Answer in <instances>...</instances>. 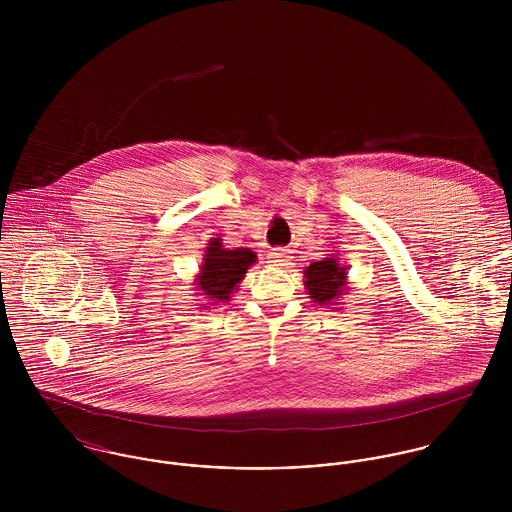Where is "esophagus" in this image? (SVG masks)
<instances>
[{
  "label": "esophagus",
  "instance_id": "34e87169",
  "mask_svg": "<svg viewBox=\"0 0 512 512\" xmlns=\"http://www.w3.org/2000/svg\"><path fill=\"white\" fill-rule=\"evenodd\" d=\"M290 260H292V256H290V252L284 250V248H276V250H272V252L268 254V264H270V266H288Z\"/></svg>",
  "mask_w": 512,
  "mask_h": 512
}]
</instances>
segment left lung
I'll use <instances>...</instances> for the list:
<instances>
[{
	"label": "left lung",
	"mask_w": 512,
	"mask_h": 512,
	"mask_svg": "<svg viewBox=\"0 0 512 512\" xmlns=\"http://www.w3.org/2000/svg\"><path fill=\"white\" fill-rule=\"evenodd\" d=\"M305 290L319 305H337L339 297L347 290V268L331 256L313 262L305 268Z\"/></svg>",
	"instance_id": "left-lung-1"
}]
</instances>
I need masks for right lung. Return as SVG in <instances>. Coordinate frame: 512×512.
<instances>
[{
	"instance_id": "obj_1",
	"label": "right lung",
	"mask_w": 512,
	"mask_h": 512,
	"mask_svg": "<svg viewBox=\"0 0 512 512\" xmlns=\"http://www.w3.org/2000/svg\"><path fill=\"white\" fill-rule=\"evenodd\" d=\"M254 262L256 254L250 248L226 250L222 248L220 238H211L201 264V274L197 276V286L215 303L228 301L230 293L238 288Z\"/></svg>"
}]
</instances>
